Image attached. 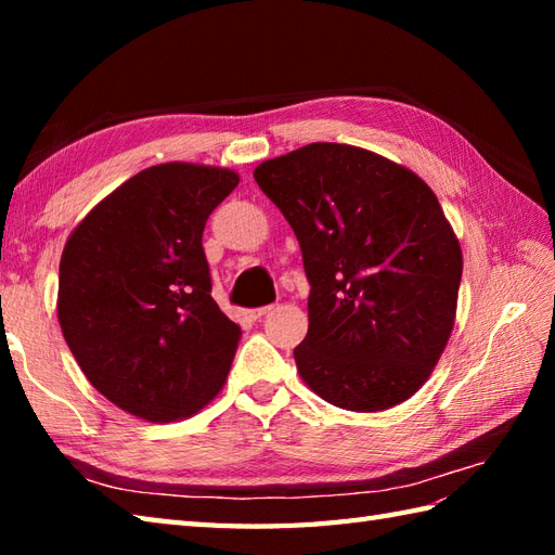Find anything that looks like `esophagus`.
<instances>
[{"label": "esophagus", "mask_w": 555, "mask_h": 555, "mask_svg": "<svg viewBox=\"0 0 555 555\" xmlns=\"http://www.w3.org/2000/svg\"><path fill=\"white\" fill-rule=\"evenodd\" d=\"M269 312H274V308H271V305H267V308L250 310V312H247V317H250L253 322H257V320H262V317H264V314H269Z\"/></svg>", "instance_id": "esophagus-1"}]
</instances>
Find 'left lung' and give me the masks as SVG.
<instances>
[{
  "mask_svg": "<svg viewBox=\"0 0 555 555\" xmlns=\"http://www.w3.org/2000/svg\"><path fill=\"white\" fill-rule=\"evenodd\" d=\"M310 281L293 350L326 403L379 412L420 391L451 338L463 253L431 188L376 152L312 143L257 164Z\"/></svg>",
  "mask_w": 555,
  "mask_h": 555,
  "instance_id": "obj_1",
  "label": "left lung"
}]
</instances>
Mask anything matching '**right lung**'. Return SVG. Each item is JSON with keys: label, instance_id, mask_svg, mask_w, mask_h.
I'll return each mask as SVG.
<instances>
[{"label": "right lung", "instance_id": "obj_1", "mask_svg": "<svg viewBox=\"0 0 555 555\" xmlns=\"http://www.w3.org/2000/svg\"><path fill=\"white\" fill-rule=\"evenodd\" d=\"M238 173L167 162L135 173L70 231L56 317L98 391L147 422L185 420L221 391L241 340L211 298L205 221Z\"/></svg>", "mask_w": 555, "mask_h": 555}]
</instances>
